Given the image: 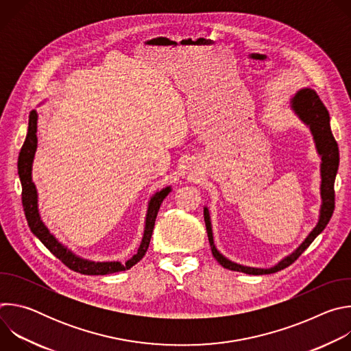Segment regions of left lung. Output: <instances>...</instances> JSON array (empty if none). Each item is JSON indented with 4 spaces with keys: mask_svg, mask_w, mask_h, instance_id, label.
Wrapping results in <instances>:
<instances>
[{
    "mask_svg": "<svg viewBox=\"0 0 351 351\" xmlns=\"http://www.w3.org/2000/svg\"><path fill=\"white\" fill-rule=\"evenodd\" d=\"M291 107L294 112L300 117L303 122H306L315 138L318 153L321 154L322 158V184H321V194H322V207H321V215H319V222L314 228V230L308 234V237L303 241V244L300 245L293 254L282 260L278 265L269 268V269H260V268H250V267H243L239 264H234L225 258L218 250L214 245V239H213V230H211V222H210V214L208 210L204 208V221L207 226V233H208V240L211 245V252L215 260L226 269L230 271H237L248 275H268V274H275L278 271H282L291 265L300 256L304 253V250L314 241V239L325 229L328 222L330 221V217L335 210V178L339 168V147L337 143L332 134L330 125H329V112L324 103L321 101L319 95L311 90V88H303L300 90L293 98H291Z\"/></svg>",
    "mask_w": 351,
    "mask_h": 351,
    "instance_id": "8db88e82",
    "label": "left lung"
}]
</instances>
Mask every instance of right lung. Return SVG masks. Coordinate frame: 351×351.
<instances>
[{
	"label": "right lung",
	"instance_id": "1",
	"mask_svg": "<svg viewBox=\"0 0 351 351\" xmlns=\"http://www.w3.org/2000/svg\"><path fill=\"white\" fill-rule=\"evenodd\" d=\"M36 132H37V114L36 111H32L29 115L27 136L21 148L19 158H18V173L22 183V204H23V211H25L30 230L34 233L36 237H38V240L49 250V252H51L60 261H62L69 269L75 272H79L83 275H108V274L121 272L132 268L147 253V248L149 245V240H152V234H153V229L156 225L160 207L164 202V198L169 194L171 187L162 189L160 193H157L152 198V202H149L148 213L145 218V230H144L141 244L137 250V254H134L126 264L91 263V261L82 260L75 254H72L62 244H60L58 240L48 232V229L44 226V223L40 219V215L37 211V193H36L34 183L32 182V161L37 147Z\"/></svg>",
	"mask_w": 351,
	"mask_h": 351
}]
</instances>
